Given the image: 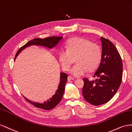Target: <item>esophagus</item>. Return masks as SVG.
<instances>
[{
	"label": "esophagus",
	"instance_id": "obj_1",
	"mask_svg": "<svg viewBox=\"0 0 132 132\" xmlns=\"http://www.w3.org/2000/svg\"><path fill=\"white\" fill-rule=\"evenodd\" d=\"M75 78L72 77H71V76H69V77H67V79L68 80H73Z\"/></svg>",
	"mask_w": 132,
	"mask_h": 132
}]
</instances>
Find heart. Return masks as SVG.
Returning <instances> with one entry per match:
<instances>
[{
    "instance_id": "heart-1",
    "label": "heart",
    "mask_w": 132,
    "mask_h": 132,
    "mask_svg": "<svg viewBox=\"0 0 132 132\" xmlns=\"http://www.w3.org/2000/svg\"><path fill=\"white\" fill-rule=\"evenodd\" d=\"M102 58L100 46L80 37L67 40L66 49L59 52V60L63 70L67 71L76 59V64L69 71L75 77L84 75L88 71L93 72L99 66Z\"/></svg>"
}]
</instances>
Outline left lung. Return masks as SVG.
<instances>
[{
    "mask_svg": "<svg viewBox=\"0 0 132 132\" xmlns=\"http://www.w3.org/2000/svg\"><path fill=\"white\" fill-rule=\"evenodd\" d=\"M102 58L93 77L94 80L83 78L82 94L84 98L93 105L108 103L116 94L122 79L123 64L117 49L111 42L101 37Z\"/></svg>",
    "mask_w": 132,
    "mask_h": 132,
    "instance_id": "left-lung-1",
    "label": "left lung"
}]
</instances>
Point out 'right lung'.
<instances>
[{
  "instance_id": "right-lung-1",
  "label": "right lung",
  "mask_w": 132,
  "mask_h": 132,
  "mask_svg": "<svg viewBox=\"0 0 132 132\" xmlns=\"http://www.w3.org/2000/svg\"><path fill=\"white\" fill-rule=\"evenodd\" d=\"M63 38V37H49L47 38L41 39V38H35L30 41H29L28 43L22 46L17 52L16 56L15 57V60L16 59L18 55L22 52L23 50L25 48H26L29 46L31 45H39V46H43L45 48H49L52 49L54 48L59 42H60ZM68 76L67 74L63 73V72H61L60 76V82H59V86L57 87V89L55 92V94L52 96V97L49 98L47 101H44L43 103H39L37 102L32 101L28 99L26 97L23 96L24 97L28 103L31 104L33 106H36L38 108H40L43 110H50L54 108L55 106L60 103L61 100L62 96L64 93L65 89V85L67 80Z\"/></svg>"
}]
</instances>
